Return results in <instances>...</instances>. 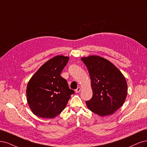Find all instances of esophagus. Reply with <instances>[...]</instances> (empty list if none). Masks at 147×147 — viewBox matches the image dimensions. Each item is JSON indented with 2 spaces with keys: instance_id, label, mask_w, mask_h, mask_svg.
I'll use <instances>...</instances> for the list:
<instances>
[{
  "instance_id": "obj_1",
  "label": "esophagus",
  "mask_w": 147,
  "mask_h": 147,
  "mask_svg": "<svg viewBox=\"0 0 147 147\" xmlns=\"http://www.w3.org/2000/svg\"><path fill=\"white\" fill-rule=\"evenodd\" d=\"M80 91V87H78L75 90L76 93H79Z\"/></svg>"
}]
</instances>
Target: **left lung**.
I'll return each mask as SVG.
<instances>
[{
	"instance_id": "left-lung-1",
	"label": "left lung",
	"mask_w": 147,
	"mask_h": 147,
	"mask_svg": "<svg viewBox=\"0 0 147 147\" xmlns=\"http://www.w3.org/2000/svg\"><path fill=\"white\" fill-rule=\"evenodd\" d=\"M91 79L93 96L86 105L88 109L99 116L112 115L125 101L127 82L120 71L110 61L101 57H82Z\"/></svg>"
}]
</instances>
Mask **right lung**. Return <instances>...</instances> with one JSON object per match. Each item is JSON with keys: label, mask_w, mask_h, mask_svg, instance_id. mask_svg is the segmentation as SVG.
<instances>
[{"label": "right lung", "mask_w": 147, "mask_h": 147, "mask_svg": "<svg viewBox=\"0 0 147 147\" xmlns=\"http://www.w3.org/2000/svg\"><path fill=\"white\" fill-rule=\"evenodd\" d=\"M68 57L57 55L42 65L27 84L26 95L32 112L38 117L53 118L66 107L71 95L67 80L60 74Z\"/></svg>", "instance_id": "obj_1"}]
</instances>
